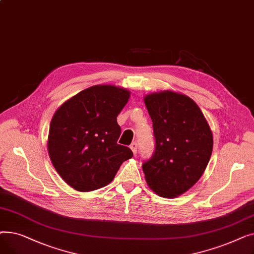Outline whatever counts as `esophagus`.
Wrapping results in <instances>:
<instances>
[{
    "label": "esophagus",
    "mask_w": 254,
    "mask_h": 254,
    "mask_svg": "<svg viewBox=\"0 0 254 254\" xmlns=\"http://www.w3.org/2000/svg\"><path fill=\"white\" fill-rule=\"evenodd\" d=\"M129 147H130L132 153L137 154V149H138V143H137V142H132V143L129 145Z\"/></svg>",
    "instance_id": "obj_1"
}]
</instances>
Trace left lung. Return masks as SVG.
Wrapping results in <instances>:
<instances>
[{
  "instance_id": "obj_1",
  "label": "left lung",
  "mask_w": 254,
  "mask_h": 254,
  "mask_svg": "<svg viewBox=\"0 0 254 254\" xmlns=\"http://www.w3.org/2000/svg\"><path fill=\"white\" fill-rule=\"evenodd\" d=\"M152 120L155 148L142 169L149 188L174 197L201 178L210 161L213 137L198 106L174 91L151 93L144 99Z\"/></svg>"
}]
</instances>
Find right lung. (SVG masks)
<instances>
[{"label":"right lung","instance_id":"right-lung-1","mask_svg":"<svg viewBox=\"0 0 254 254\" xmlns=\"http://www.w3.org/2000/svg\"><path fill=\"white\" fill-rule=\"evenodd\" d=\"M129 91L113 85H95L64 102L53 115L48 152L60 176L78 191L109 184L132 151L119 145L117 115Z\"/></svg>","mask_w":254,"mask_h":254}]
</instances>
